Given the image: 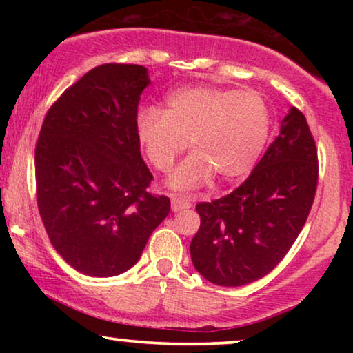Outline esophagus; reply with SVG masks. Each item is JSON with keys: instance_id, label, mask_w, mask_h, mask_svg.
Segmentation results:
<instances>
[{"instance_id": "obj_1", "label": "esophagus", "mask_w": 353, "mask_h": 353, "mask_svg": "<svg viewBox=\"0 0 353 353\" xmlns=\"http://www.w3.org/2000/svg\"><path fill=\"white\" fill-rule=\"evenodd\" d=\"M191 207V202L185 199V197L178 196V194H172V210L173 212H180V210H186Z\"/></svg>"}]
</instances>
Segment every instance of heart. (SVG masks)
Masks as SVG:
<instances>
[{
    "label": "heart",
    "instance_id": "1",
    "mask_svg": "<svg viewBox=\"0 0 353 353\" xmlns=\"http://www.w3.org/2000/svg\"><path fill=\"white\" fill-rule=\"evenodd\" d=\"M137 127L149 162L162 173L172 170L190 141L194 154L170 183L191 190L212 175L226 185L248 176L267 146L272 110L254 91L188 86L168 96L163 112L143 110Z\"/></svg>",
    "mask_w": 353,
    "mask_h": 353
}]
</instances>
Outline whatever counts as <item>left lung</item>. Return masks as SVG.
I'll list each match as a JSON object with an SVG mask.
<instances>
[{"label": "left lung", "instance_id": "obj_1", "mask_svg": "<svg viewBox=\"0 0 353 353\" xmlns=\"http://www.w3.org/2000/svg\"><path fill=\"white\" fill-rule=\"evenodd\" d=\"M316 185L315 139L305 115L292 108L248 180L220 199L196 205L201 226L190 250L197 272L228 288L268 274L305 225Z\"/></svg>", "mask_w": 353, "mask_h": 353}]
</instances>
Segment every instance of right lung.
<instances>
[{"label": "right lung", "mask_w": 353, "mask_h": 353, "mask_svg": "<svg viewBox=\"0 0 353 353\" xmlns=\"http://www.w3.org/2000/svg\"><path fill=\"white\" fill-rule=\"evenodd\" d=\"M151 83L137 64H103L48 110L35 148L37 204L45 230L77 272L109 278L141 257L170 212L148 191L139 152L138 103Z\"/></svg>", "instance_id": "add662e5"}]
</instances>
